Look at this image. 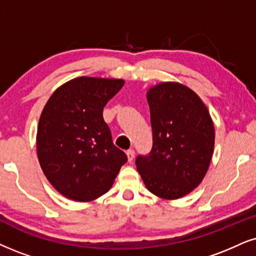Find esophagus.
Wrapping results in <instances>:
<instances>
[{"label":"esophagus","instance_id":"1","mask_svg":"<svg viewBox=\"0 0 256 256\" xmlns=\"http://www.w3.org/2000/svg\"><path fill=\"white\" fill-rule=\"evenodd\" d=\"M126 156H128V162L134 160V148H130V150L126 151Z\"/></svg>","mask_w":256,"mask_h":256}]
</instances>
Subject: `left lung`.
<instances>
[{"instance_id": "8db88e82", "label": "left lung", "mask_w": 256, "mask_h": 256, "mask_svg": "<svg viewBox=\"0 0 256 256\" xmlns=\"http://www.w3.org/2000/svg\"><path fill=\"white\" fill-rule=\"evenodd\" d=\"M152 148L136 158L148 192L166 200L192 192L204 178L215 143L208 108L189 87L162 82L148 90Z\"/></svg>"}]
</instances>
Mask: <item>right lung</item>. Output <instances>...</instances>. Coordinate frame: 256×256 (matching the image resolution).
Wrapping results in <instances>:
<instances>
[{
    "mask_svg": "<svg viewBox=\"0 0 256 256\" xmlns=\"http://www.w3.org/2000/svg\"><path fill=\"white\" fill-rule=\"evenodd\" d=\"M122 86V79L80 76L56 90L44 108L36 134L38 162L67 198H98L128 162L102 118L105 105Z\"/></svg>",
    "mask_w": 256,
    "mask_h": 256,
    "instance_id": "right-lung-1",
    "label": "right lung"
}]
</instances>
